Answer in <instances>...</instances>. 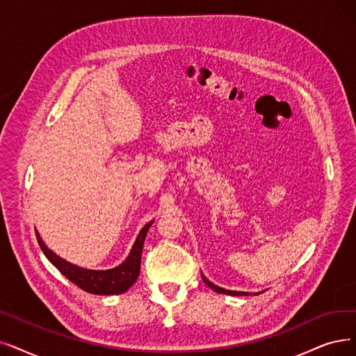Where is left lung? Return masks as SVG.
I'll return each mask as SVG.
<instances>
[{"label":"left lung","mask_w":356,"mask_h":356,"mask_svg":"<svg viewBox=\"0 0 356 356\" xmlns=\"http://www.w3.org/2000/svg\"><path fill=\"white\" fill-rule=\"evenodd\" d=\"M202 277H203V282L206 283V285L210 288V289H213L215 292H218V293H226V295H232V296H243V295H250L248 292H236V291H227V289H223V288H219V286H216L215 283H211L209 279H206L204 277V275H202ZM257 295V293H255Z\"/></svg>","instance_id":"8db88e82"}]
</instances>
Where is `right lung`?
Wrapping results in <instances>:
<instances>
[{"label":"right lung","mask_w":356,"mask_h":356,"mask_svg":"<svg viewBox=\"0 0 356 356\" xmlns=\"http://www.w3.org/2000/svg\"><path fill=\"white\" fill-rule=\"evenodd\" d=\"M152 223L153 220L146 223L143 226V229L140 231L129 257L124 260V263L109 270H90L71 264L67 260L61 259L60 255H56L54 251H51L45 245L44 241H42L38 231L36 238L39 247L47 255V259L58 268L70 282H73L80 289L95 295H120L124 293L125 291H129L140 275L141 251H143L145 239Z\"/></svg>","instance_id":"obj_1"}]
</instances>
